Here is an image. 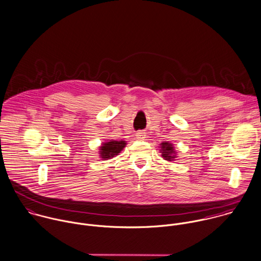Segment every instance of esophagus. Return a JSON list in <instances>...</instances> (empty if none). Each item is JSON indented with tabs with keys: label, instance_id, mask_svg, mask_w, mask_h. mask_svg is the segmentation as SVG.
Instances as JSON below:
<instances>
[{
	"label": "esophagus",
	"instance_id": "1",
	"mask_svg": "<svg viewBox=\"0 0 261 261\" xmlns=\"http://www.w3.org/2000/svg\"><path fill=\"white\" fill-rule=\"evenodd\" d=\"M136 138H137L138 140H144V139L146 138V133L143 132V131H138V132L136 133Z\"/></svg>",
	"mask_w": 261,
	"mask_h": 261
}]
</instances>
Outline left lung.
Masks as SVG:
<instances>
[{"mask_svg":"<svg viewBox=\"0 0 261 261\" xmlns=\"http://www.w3.org/2000/svg\"><path fill=\"white\" fill-rule=\"evenodd\" d=\"M160 152L161 156L163 157L167 161H172L176 157V152L174 151V147L169 142H162L160 143Z\"/></svg>","mask_w":261,"mask_h":261,"instance_id":"8db88e82","label":"left lung"}]
</instances>
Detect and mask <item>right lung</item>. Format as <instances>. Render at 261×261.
I'll return each mask as SVG.
<instances>
[{
    "instance_id": "obj_1",
    "label": "right lung",
    "mask_w": 261,
    "mask_h": 261,
    "mask_svg": "<svg viewBox=\"0 0 261 261\" xmlns=\"http://www.w3.org/2000/svg\"><path fill=\"white\" fill-rule=\"evenodd\" d=\"M125 146H126V141H123V140H120V141L112 140L109 142H104L100 147V152H99L100 156L104 160L111 159L118 155Z\"/></svg>"
}]
</instances>
